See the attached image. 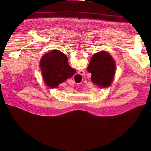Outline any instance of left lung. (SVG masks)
I'll list each match as a JSON object with an SVG mask.
<instances>
[{
	"mask_svg": "<svg viewBox=\"0 0 151 151\" xmlns=\"http://www.w3.org/2000/svg\"><path fill=\"white\" fill-rule=\"evenodd\" d=\"M88 71L91 74V81L101 88L108 87L113 81L115 72L114 59L108 53L101 51L92 56Z\"/></svg>",
	"mask_w": 151,
	"mask_h": 151,
	"instance_id": "left-lung-1",
	"label": "left lung"
}]
</instances>
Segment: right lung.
I'll return each instance as SVG.
<instances>
[{
  "label": "right lung",
  "instance_id": "1",
  "mask_svg": "<svg viewBox=\"0 0 151 151\" xmlns=\"http://www.w3.org/2000/svg\"><path fill=\"white\" fill-rule=\"evenodd\" d=\"M40 67L45 82L51 88H57L76 73L69 66L65 54L58 50L45 54L40 61Z\"/></svg>",
  "mask_w": 151,
  "mask_h": 151
}]
</instances>
